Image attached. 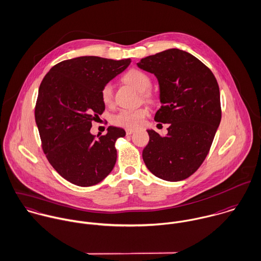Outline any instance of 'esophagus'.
<instances>
[{
	"mask_svg": "<svg viewBox=\"0 0 261 261\" xmlns=\"http://www.w3.org/2000/svg\"><path fill=\"white\" fill-rule=\"evenodd\" d=\"M133 132H134V130H132V129H126V134H127V135L133 134Z\"/></svg>",
	"mask_w": 261,
	"mask_h": 261,
	"instance_id": "1",
	"label": "esophagus"
}]
</instances>
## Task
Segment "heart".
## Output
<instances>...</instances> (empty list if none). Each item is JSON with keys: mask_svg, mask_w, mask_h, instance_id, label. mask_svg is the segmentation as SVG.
<instances>
[{"mask_svg": "<svg viewBox=\"0 0 261 261\" xmlns=\"http://www.w3.org/2000/svg\"><path fill=\"white\" fill-rule=\"evenodd\" d=\"M124 82L131 85L138 92L143 93L144 97H149L147 92L151 87L150 76L143 70L138 68H132L128 70L124 76ZM101 99L105 105H111L114 100L113 87L111 84H106L101 90ZM148 114L146 108H138L135 110H122L113 117V124L119 127L127 129H136L141 126L145 116Z\"/></svg>", "mask_w": 261, "mask_h": 261, "instance_id": "b5f03b06", "label": "heart"}]
</instances>
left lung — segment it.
Here are the masks:
<instances>
[{
    "label": "left lung",
    "mask_w": 261,
    "mask_h": 261,
    "mask_svg": "<svg viewBox=\"0 0 261 261\" xmlns=\"http://www.w3.org/2000/svg\"><path fill=\"white\" fill-rule=\"evenodd\" d=\"M137 65L156 75L162 105L154 120L169 124L164 137L147 131L144 163L161 179H186L206 159L221 122L217 80L201 60L179 49L147 56Z\"/></svg>",
    "instance_id": "1"
}]
</instances>
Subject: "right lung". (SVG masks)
<instances>
[{"mask_svg":"<svg viewBox=\"0 0 261 261\" xmlns=\"http://www.w3.org/2000/svg\"><path fill=\"white\" fill-rule=\"evenodd\" d=\"M130 62L99 56L67 59L55 64L40 84L35 121L43 152L53 168L75 186L101 182L116 163L115 143L126 132L109 126L107 134L96 139L90 130L105 111L103 86Z\"/></svg>","mask_w":261,"mask_h":261,"instance_id":"right-lung-1","label":"right lung"}]
</instances>
